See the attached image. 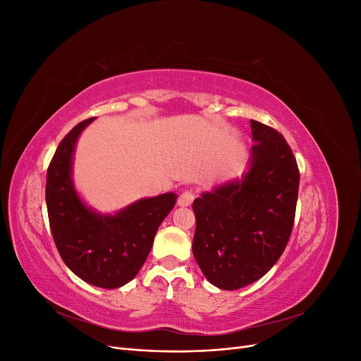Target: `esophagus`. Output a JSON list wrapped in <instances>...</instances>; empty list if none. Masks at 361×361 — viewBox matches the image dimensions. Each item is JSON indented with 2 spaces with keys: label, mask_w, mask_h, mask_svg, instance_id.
Wrapping results in <instances>:
<instances>
[{
  "label": "esophagus",
  "mask_w": 361,
  "mask_h": 361,
  "mask_svg": "<svg viewBox=\"0 0 361 361\" xmlns=\"http://www.w3.org/2000/svg\"><path fill=\"white\" fill-rule=\"evenodd\" d=\"M194 199H195V194L191 190H187L179 195L178 203H179V206H190L194 202Z\"/></svg>",
  "instance_id": "1"
}]
</instances>
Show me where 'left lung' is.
<instances>
[{"label": "left lung", "instance_id": "left-lung-1", "mask_svg": "<svg viewBox=\"0 0 361 361\" xmlns=\"http://www.w3.org/2000/svg\"><path fill=\"white\" fill-rule=\"evenodd\" d=\"M256 145L241 182L195 199L192 255L214 286L235 290L264 277L285 251L297 209L300 170L279 130L250 120Z\"/></svg>", "mask_w": 361, "mask_h": 361}]
</instances>
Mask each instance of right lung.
Instances as JSON below:
<instances>
[{
	"label": "right lung",
	"mask_w": 361,
	"mask_h": 361,
	"mask_svg": "<svg viewBox=\"0 0 361 361\" xmlns=\"http://www.w3.org/2000/svg\"><path fill=\"white\" fill-rule=\"evenodd\" d=\"M90 122L93 117L71 129L49 162L48 218L54 243L73 274L97 288L116 289L138 274L178 195L167 192L138 200L116 215L89 209L76 194L71 173L75 143Z\"/></svg>",
	"instance_id": "obj_1"
}]
</instances>
